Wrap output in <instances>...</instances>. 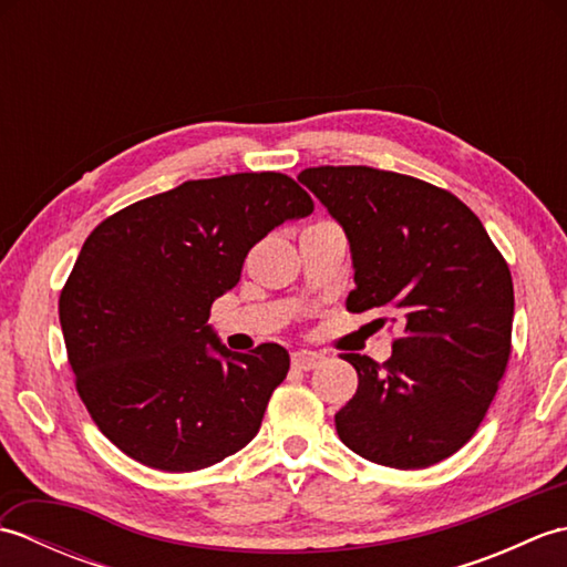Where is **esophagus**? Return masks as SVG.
Returning a JSON list of instances; mask_svg holds the SVG:
<instances>
[{
	"mask_svg": "<svg viewBox=\"0 0 567 567\" xmlns=\"http://www.w3.org/2000/svg\"><path fill=\"white\" fill-rule=\"evenodd\" d=\"M321 355L319 353H311V351H297L292 353V365L297 370H315L317 365H321Z\"/></svg>",
	"mask_w": 567,
	"mask_h": 567,
	"instance_id": "1",
	"label": "esophagus"
}]
</instances>
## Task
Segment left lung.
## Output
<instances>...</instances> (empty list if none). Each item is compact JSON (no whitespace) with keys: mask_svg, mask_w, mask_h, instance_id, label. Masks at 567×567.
<instances>
[{"mask_svg":"<svg viewBox=\"0 0 567 567\" xmlns=\"http://www.w3.org/2000/svg\"><path fill=\"white\" fill-rule=\"evenodd\" d=\"M351 240L355 290L346 309L400 323L392 358L341 353L358 372L336 414L365 461L429 467L475 436L512 355L509 265L475 212L424 179L368 165L299 173Z\"/></svg>","mask_w":567,"mask_h":567,"instance_id":"obj_1","label":"left lung"}]
</instances>
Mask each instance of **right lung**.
I'll list each match as a JSON object with an SVG mask.
<instances>
[{
    "mask_svg": "<svg viewBox=\"0 0 567 567\" xmlns=\"http://www.w3.org/2000/svg\"><path fill=\"white\" fill-rule=\"evenodd\" d=\"M311 212L290 175L236 173L128 204L87 236L58 315L80 400L118 451L195 473L256 436L290 355L277 343L231 353L207 321L248 250Z\"/></svg>",
    "mask_w": 567,
    "mask_h": 567,
    "instance_id": "1",
    "label": "right lung"
}]
</instances>
